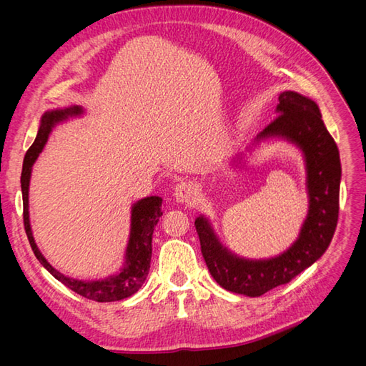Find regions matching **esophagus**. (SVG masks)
Listing matches in <instances>:
<instances>
[{
    "mask_svg": "<svg viewBox=\"0 0 366 366\" xmlns=\"http://www.w3.org/2000/svg\"><path fill=\"white\" fill-rule=\"evenodd\" d=\"M198 191L197 187L189 183V182H182L175 186L174 189V198L175 202H179L182 204H192L197 200Z\"/></svg>",
    "mask_w": 366,
    "mask_h": 366,
    "instance_id": "34e87169",
    "label": "esophagus"
}]
</instances>
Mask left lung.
I'll return each instance as SVG.
<instances>
[{
  "instance_id": "1",
  "label": "left lung",
  "mask_w": 366,
  "mask_h": 366,
  "mask_svg": "<svg viewBox=\"0 0 366 366\" xmlns=\"http://www.w3.org/2000/svg\"><path fill=\"white\" fill-rule=\"evenodd\" d=\"M276 114L254 143L282 139L302 152L308 212L296 241L276 257L249 259L221 244L209 218L200 215L195 219L203 258L212 278L223 289L250 297L287 284L322 257L335 235L339 217V149L324 125L317 104L296 92H282Z\"/></svg>"
}]
</instances>
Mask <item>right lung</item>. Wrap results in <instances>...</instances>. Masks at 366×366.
Wrapping results in <instances>:
<instances>
[{"label":"right lung","instance_id":"obj_1","mask_svg":"<svg viewBox=\"0 0 366 366\" xmlns=\"http://www.w3.org/2000/svg\"><path fill=\"white\" fill-rule=\"evenodd\" d=\"M84 114L82 107H69L61 109H51V112L44 113L41 117V125L38 134L33 145L29 148L23 163V172H21V191H23V206H24V229L31 246L33 253L38 261L46 267L54 278L67 285L70 290L76 292L86 299H92L96 302H113L120 301L134 295L140 290V287L145 282L151 253H152V234L154 227L157 226L159 218L163 215L162 212V198L157 195L145 197L131 206V227H129V239L125 250L124 265L104 280H74L70 276L58 272L53 265L44 258V254L38 249L35 238L31 234L30 217H29V186L31 177V166L39 157L41 151L46 147L51 129L61 122L69 120L70 117H77Z\"/></svg>","mask_w":366,"mask_h":366}]
</instances>
